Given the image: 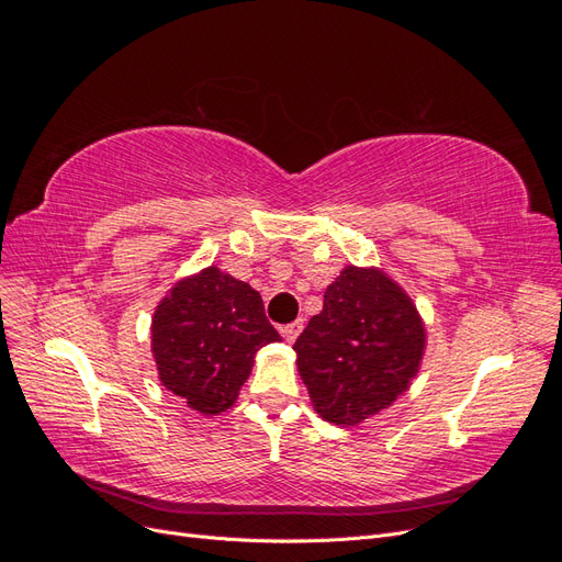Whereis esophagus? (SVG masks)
Listing matches in <instances>:
<instances>
[{
    "mask_svg": "<svg viewBox=\"0 0 562 562\" xmlns=\"http://www.w3.org/2000/svg\"><path fill=\"white\" fill-rule=\"evenodd\" d=\"M279 333L283 335V339H285V342H295V339H297V335L302 333V321H293V323H285V326H281L279 328Z\"/></svg>",
    "mask_w": 562,
    "mask_h": 562,
    "instance_id": "1",
    "label": "esophagus"
}]
</instances>
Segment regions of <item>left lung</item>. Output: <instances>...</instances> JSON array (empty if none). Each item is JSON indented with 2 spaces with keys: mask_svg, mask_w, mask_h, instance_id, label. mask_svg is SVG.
<instances>
[{
  "mask_svg": "<svg viewBox=\"0 0 562 562\" xmlns=\"http://www.w3.org/2000/svg\"><path fill=\"white\" fill-rule=\"evenodd\" d=\"M427 330L403 288L378 267H345L323 312L293 345L314 411L337 427L382 413L417 375Z\"/></svg>",
  "mask_w": 562,
  "mask_h": 562,
  "instance_id": "8db88e82",
  "label": "left lung"
}]
</instances>
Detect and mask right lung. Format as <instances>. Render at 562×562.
Here are the masks:
<instances>
[{
	"mask_svg": "<svg viewBox=\"0 0 562 562\" xmlns=\"http://www.w3.org/2000/svg\"><path fill=\"white\" fill-rule=\"evenodd\" d=\"M279 339L260 293L217 267L178 281L151 316L159 382L201 415L229 411L255 353Z\"/></svg>",
	"mask_w": 562,
	"mask_h": 562,
	"instance_id": "1",
	"label": "right lung"
}]
</instances>
